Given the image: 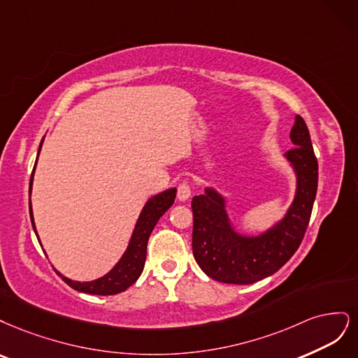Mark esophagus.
Instances as JSON below:
<instances>
[{"label": "esophagus", "mask_w": 358, "mask_h": 358, "mask_svg": "<svg viewBox=\"0 0 358 358\" xmlns=\"http://www.w3.org/2000/svg\"><path fill=\"white\" fill-rule=\"evenodd\" d=\"M190 194H192V190H190L189 182L182 181L180 186H178V189H177V198H178V201H181V202L187 201L190 198Z\"/></svg>", "instance_id": "obj_1"}]
</instances>
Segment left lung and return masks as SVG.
Segmentation results:
<instances>
[{"label":"left lung","mask_w":358,"mask_h":358,"mask_svg":"<svg viewBox=\"0 0 358 358\" xmlns=\"http://www.w3.org/2000/svg\"><path fill=\"white\" fill-rule=\"evenodd\" d=\"M293 148L284 155L296 174V193L280 222L259 235L239 234L230 222L226 198L213 187L192 201L194 260L210 278L226 284H252L273 275L301 245L318 186V162L308 126L294 117Z\"/></svg>","instance_id":"left-lung-1"}]
</instances>
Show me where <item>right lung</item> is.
Wrapping results in <instances>:
<instances>
[{
    "mask_svg": "<svg viewBox=\"0 0 358 358\" xmlns=\"http://www.w3.org/2000/svg\"><path fill=\"white\" fill-rule=\"evenodd\" d=\"M44 140V138H43ZM43 140L41 144L38 147V155L40 150L43 145ZM38 157V156H37ZM37 166V160L36 165H34V171H36ZM34 171L31 176V181H29V196H31V190H32V180H34ZM176 194H177V189L172 187L168 189L162 193H157L155 196L150 198L144 208L138 217L135 229L132 232V236L129 239V244L126 251L123 252V256L120 257V260L114 264V268L106 273L103 276L94 281H73L70 278H66L61 272L56 273L61 276L64 280V282H66L71 288L77 292L82 293H87V294H98V296H110V294H117L124 292L126 288L131 287L138 278L144 269V263H145V256H147V242L150 235H152L155 226L157 224L159 218L162 217L169 208L171 205L174 203L176 201ZM29 215H31V223L34 227V232L37 235V239L40 242L37 229H36V223H34V215H32V206H31V198H29ZM41 245V242H40Z\"/></svg>",
    "mask_w": 358,
    "mask_h": 358,
    "instance_id": "obj_1",
    "label": "right lung"
}]
</instances>
